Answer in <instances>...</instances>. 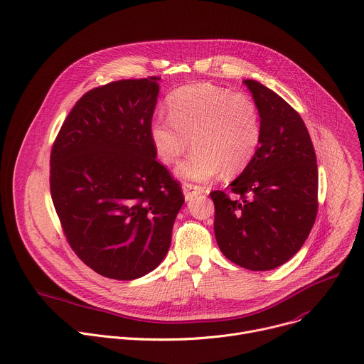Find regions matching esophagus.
Returning <instances> with one entry per match:
<instances>
[{"label":"esophagus","instance_id":"obj_1","mask_svg":"<svg viewBox=\"0 0 364 364\" xmlns=\"http://www.w3.org/2000/svg\"><path fill=\"white\" fill-rule=\"evenodd\" d=\"M183 193L186 200H193L196 196L203 194L205 188L202 186H197V184H191V183H184L183 184Z\"/></svg>","mask_w":364,"mask_h":364}]
</instances>
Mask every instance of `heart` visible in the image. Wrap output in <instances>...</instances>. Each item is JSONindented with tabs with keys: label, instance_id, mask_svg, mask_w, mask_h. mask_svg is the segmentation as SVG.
<instances>
[{
	"label": "heart",
	"instance_id": "heart-1",
	"mask_svg": "<svg viewBox=\"0 0 364 364\" xmlns=\"http://www.w3.org/2000/svg\"><path fill=\"white\" fill-rule=\"evenodd\" d=\"M167 103L168 117H155L149 135L165 165L180 159L191 138L194 151L177 167L180 178L208 181L251 164L262 138L261 112L251 95L199 82L177 88Z\"/></svg>",
	"mask_w": 364,
	"mask_h": 364
}]
</instances>
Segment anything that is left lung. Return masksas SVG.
<instances>
[{
  "label": "left lung",
  "mask_w": 364,
  "mask_h": 364,
  "mask_svg": "<svg viewBox=\"0 0 364 364\" xmlns=\"http://www.w3.org/2000/svg\"><path fill=\"white\" fill-rule=\"evenodd\" d=\"M244 84L261 112L262 138L229 191L210 193L213 228L228 259L266 272L290 259L311 232L318 212V167L299 113L258 81Z\"/></svg>",
  "instance_id": "left-lung-1"
}]
</instances>
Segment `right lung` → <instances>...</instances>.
Masks as SVG:
<instances>
[{
    "label": "right lung",
    "instance_id": "1",
    "mask_svg": "<svg viewBox=\"0 0 364 364\" xmlns=\"http://www.w3.org/2000/svg\"><path fill=\"white\" fill-rule=\"evenodd\" d=\"M159 77L87 91L50 151V196L63 235L95 273L134 280L168 252L181 186L156 161L149 129Z\"/></svg>",
    "mask_w": 364,
    "mask_h": 364
}]
</instances>
